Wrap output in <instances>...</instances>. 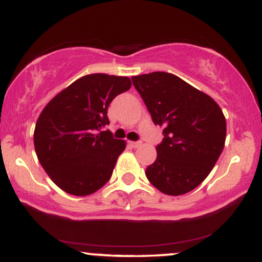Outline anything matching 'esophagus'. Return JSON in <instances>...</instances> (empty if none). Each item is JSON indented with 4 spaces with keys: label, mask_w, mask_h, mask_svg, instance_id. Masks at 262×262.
I'll return each instance as SVG.
<instances>
[{
    "label": "esophagus",
    "mask_w": 262,
    "mask_h": 262,
    "mask_svg": "<svg viewBox=\"0 0 262 262\" xmlns=\"http://www.w3.org/2000/svg\"><path fill=\"white\" fill-rule=\"evenodd\" d=\"M129 144H130L133 148H139V146H141V144H143V143H141V141H130Z\"/></svg>",
    "instance_id": "1"
}]
</instances>
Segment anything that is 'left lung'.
Instances as JSON below:
<instances>
[{"instance_id": "left-lung-1", "label": "left lung", "mask_w": 262, "mask_h": 262, "mask_svg": "<svg viewBox=\"0 0 262 262\" xmlns=\"http://www.w3.org/2000/svg\"><path fill=\"white\" fill-rule=\"evenodd\" d=\"M132 80L152 122L164 128L156 160L145 175L162 193H187L204 181L223 151L224 114L210 96L176 75L156 71Z\"/></svg>"}]
</instances>
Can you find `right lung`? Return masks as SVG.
<instances>
[{
	"instance_id": "obj_1",
	"label": "right lung",
	"mask_w": 262,
	"mask_h": 262,
	"mask_svg": "<svg viewBox=\"0 0 262 262\" xmlns=\"http://www.w3.org/2000/svg\"><path fill=\"white\" fill-rule=\"evenodd\" d=\"M127 76L91 74L74 81L50 100L34 129L38 160L52 181L74 196H89L108 182L125 141L114 139L107 110L128 91Z\"/></svg>"
}]
</instances>
